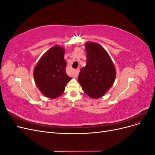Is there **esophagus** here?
Here are the masks:
<instances>
[{
	"mask_svg": "<svg viewBox=\"0 0 155 155\" xmlns=\"http://www.w3.org/2000/svg\"><path fill=\"white\" fill-rule=\"evenodd\" d=\"M79 72V68H77L76 70H75L74 72V75H75V77H78V74Z\"/></svg>",
	"mask_w": 155,
	"mask_h": 155,
	"instance_id": "1",
	"label": "esophagus"
}]
</instances>
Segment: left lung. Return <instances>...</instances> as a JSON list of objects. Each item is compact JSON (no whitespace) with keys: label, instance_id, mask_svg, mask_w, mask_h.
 <instances>
[{"label":"left lung","instance_id":"8db88e82","mask_svg":"<svg viewBox=\"0 0 155 155\" xmlns=\"http://www.w3.org/2000/svg\"><path fill=\"white\" fill-rule=\"evenodd\" d=\"M87 64L79 72L78 80L83 91L93 99L104 96L112 87L116 70L109 54L101 45L86 43Z\"/></svg>","mask_w":155,"mask_h":155}]
</instances>
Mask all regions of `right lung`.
I'll use <instances>...</instances> for the list:
<instances>
[{
    "mask_svg": "<svg viewBox=\"0 0 155 155\" xmlns=\"http://www.w3.org/2000/svg\"><path fill=\"white\" fill-rule=\"evenodd\" d=\"M64 53L62 47L54 46L46 51L34 68L36 85L48 97L55 98L61 95L67 83L72 79L65 71L67 63Z\"/></svg>",
    "mask_w": 155,
    "mask_h": 155,
    "instance_id": "right-lung-1",
    "label": "right lung"
}]
</instances>
